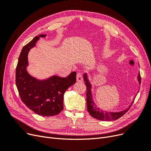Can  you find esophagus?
I'll return each instance as SVG.
<instances>
[{"label": "esophagus", "instance_id": "1", "mask_svg": "<svg viewBox=\"0 0 151 151\" xmlns=\"http://www.w3.org/2000/svg\"><path fill=\"white\" fill-rule=\"evenodd\" d=\"M76 78H77V81L78 82H82L83 81V75H82L81 73L78 72L76 76Z\"/></svg>", "mask_w": 151, "mask_h": 151}]
</instances>
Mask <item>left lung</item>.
<instances>
[{
    "label": "left lung",
    "mask_w": 151,
    "mask_h": 151,
    "mask_svg": "<svg viewBox=\"0 0 151 151\" xmlns=\"http://www.w3.org/2000/svg\"><path fill=\"white\" fill-rule=\"evenodd\" d=\"M84 81H85V84L86 86V103H87V108H88V111L89 113L91 116L98 119L99 120L101 121H113L115 120L122 117L123 115L129 111V109L130 108L132 104H133L134 99L132 100V102L129 106L125 109L121 111L118 112H111V111H106L103 110V109H100L99 107L97 106V105L95 104L94 102V100L93 98L92 95V91H91V88L92 86L90 83V82L88 79V76L87 75L86 73L84 74ZM137 80L139 84L141 83V77L140 73H139L137 76Z\"/></svg>",
    "instance_id": "left-lung-1"
}]
</instances>
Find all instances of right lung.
<instances>
[{"instance_id":"add662e5","label":"right lung","mask_w":151,"mask_h":151,"mask_svg":"<svg viewBox=\"0 0 151 151\" xmlns=\"http://www.w3.org/2000/svg\"><path fill=\"white\" fill-rule=\"evenodd\" d=\"M36 36L22 48L16 70V84L22 101L31 110L43 116L57 115L63 109V95L67 89L76 82V72H72L67 77L53 76L39 80L27 71L28 55L40 38Z\"/></svg>"}]
</instances>
